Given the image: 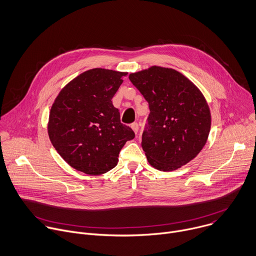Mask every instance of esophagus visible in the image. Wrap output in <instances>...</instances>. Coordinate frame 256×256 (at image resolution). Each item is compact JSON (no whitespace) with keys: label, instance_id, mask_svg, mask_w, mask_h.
<instances>
[{"label":"esophagus","instance_id":"obj_1","mask_svg":"<svg viewBox=\"0 0 256 256\" xmlns=\"http://www.w3.org/2000/svg\"><path fill=\"white\" fill-rule=\"evenodd\" d=\"M131 128L133 129V131L137 134L138 133V130H139V124L137 122H134L131 124Z\"/></svg>","mask_w":256,"mask_h":256}]
</instances>
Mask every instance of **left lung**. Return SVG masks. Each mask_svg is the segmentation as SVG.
Instances as JSON below:
<instances>
[{"label":"left lung","instance_id":"left-lung-1","mask_svg":"<svg viewBox=\"0 0 256 256\" xmlns=\"http://www.w3.org/2000/svg\"><path fill=\"white\" fill-rule=\"evenodd\" d=\"M148 102L142 133L148 162L160 170H174L194 160L205 146L211 113L200 90L180 72L151 66L129 76Z\"/></svg>","mask_w":256,"mask_h":256}]
</instances>
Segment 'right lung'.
Returning <instances> with one entry per match:
<instances>
[{"label": "right lung", "instance_id": "1", "mask_svg": "<svg viewBox=\"0 0 256 256\" xmlns=\"http://www.w3.org/2000/svg\"><path fill=\"white\" fill-rule=\"evenodd\" d=\"M126 74L105 68L86 70L60 90L51 107L50 141L76 170L90 176L109 172L117 166L125 143L135 137L112 103Z\"/></svg>", "mask_w": 256, "mask_h": 256}]
</instances>
